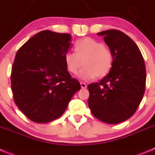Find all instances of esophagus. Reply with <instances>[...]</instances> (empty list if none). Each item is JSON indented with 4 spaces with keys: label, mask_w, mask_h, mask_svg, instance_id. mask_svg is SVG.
I'll use <instances>...</instances> for the list:
<instances>
[{
    "label": "esophagus",
    "mask_w": 155,
    "mask_h": 155,
    "mask_svg": "<svg viewBox=\"0 0 155 155\" xmlns=\"http://www.w3.org/2000/svg\"><path fill=\"white\" fill-rule=\"evenodd\" d=\"M80 85H81V87H82V88H85L87 87L86 84H85V82H80Z\"/></svg>",
    "instance_id": "obj_1"
}]
</instances>
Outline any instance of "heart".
Here are the masks:
<instances>
[{
  "instance_id": "heart-1",
  "label": "heart",
  "mask_w": 155,
  "mask_h": 155,
  "mask_svg": "<svg viewBox=\"0 0 155 155\" xmlns=\"http://www.w3.org/2000/svg\"><path fill=\"white\" fill-rule=\"evenodd\" d=\"M75 51H67L64 55L67 70L76 74L84 64L79 73L82 80L88 81L97 76L103 78L110 71L114 64V54L109 48L97 40L85 38L76 41Z\"/></svg>"
}]
</instances>
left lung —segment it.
I'll return each instance as SVG.
<instances>
[{"instance_id": "obj_1", "label": "left lung", "mask_w": 155, "mask_h": 155, "mask_svg": "<svg viewBox=\"0 0 155 155\" xmlns=\"http://www.w3.org/2000/svg\"><path fill=\"white\" fill-rule=\"evenodd\" d=\"M97 35L104 36L114 64L100 82L88 85V104L99 120L117 124L131 117L142 101L146 82L145 61L136 43L123 31L110 29Z\"/></svg>"}]
</instances>
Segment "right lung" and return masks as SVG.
Returning <instances> with one entry per match:
<instances>
[{"mask_svg": "<svg viewBox=\"0 0 155 155\" xmlns=\"http://www.w3.org/2000/svg\"><path fill=\"white\" fill-rule=\"evenodd\" d=\"M71 35L45 30L17 51L11 70V88L16 106L31 121L45 124L64 113L81 88L64 62Z\"/></svg>", "mask_w": 155, "mask_h": 155, "instance_id": "right-lung-1", "label": "right lung"}]
</instances>
